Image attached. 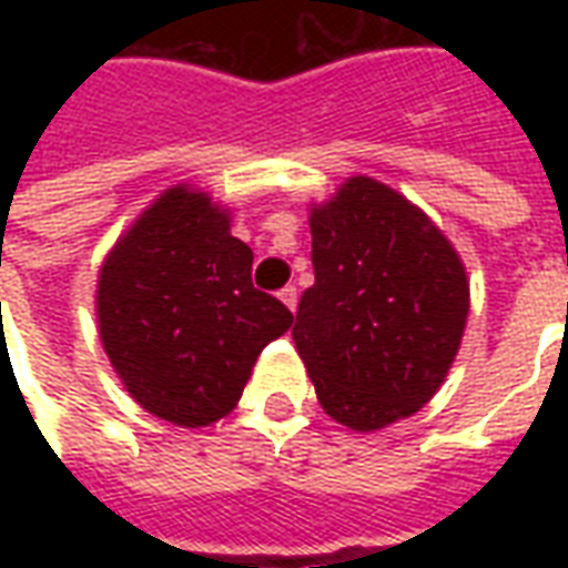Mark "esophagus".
Here are the masks:
<instances>
[{
    "label": "esophagus",
    "mask_w": 568,
    "mask_h": 568,
    "mask_svg": "<svg viewBox=\"0 0 568 568\" xmlns=\"http://www.w3.org/2000/svg\"><path fill=\"white\" fill-rule=\"evenodd\" d=\"M280 301H283L285 307L295 313V307H297V288H295V285H285L283 292H280Z\"/></svg>",
    "instance_id": "obj_1"
}]
</instances>
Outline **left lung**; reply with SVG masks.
Wrapping results in <instances>:
<instances>
[{
	"mask_svg": "<svg viewBox=\"0 0 568 568\" xmlns=\"http://www.w3.org/2000/svg\"><path fill=\"white\" fill-rule=\"evenodd\" d=\"M313 273L292 328L322 410L356 432L417 414L447 377L468 276L426 212L368 175L310 210Z\"/></svg>",
	"mask_w": 568,
	"mask_h": 568,
	"instance_id": "left-lung-1",
	"label": "left lung"
}]
</instances>
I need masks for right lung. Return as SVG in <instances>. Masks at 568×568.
<instances>
[{
	"label": "right lung",
	"mask_w": 568,
	"mask_h": 568,
	"mask_svg": "<svg viewBox=\"0 0 568 568\" xmlns=\"http://www.w3.org/2000/svg\"><path fill=\"white\" fill-rule=\"evenodd\" d=\"M97 322L124 389L154 417L200 428L234 410L295 316L252 285V248L231 236L227 210L175 185L105 255Z\"/></svg>",
	"instance_id": "obj_1"
}]
</instances>
